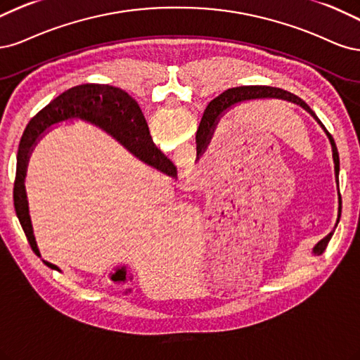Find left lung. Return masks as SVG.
<instances>
[{"label": "left lung", "instance_id": "1", "mask_svg": "<svg viewBox=\"0 0 360 360\" xmlns=\"http://www.w3.org/2000/svg\"><path fill=\"white\" fill-rule=\"evenodd\" d=\"M268 98H278V100H284V101H290V103H295L297 106L302 108L304 110H307L312 118L317 121V124L321 127L323 131L326 133L330 146H332V158H333V165H335V175L338 176V172H340V157H338V150H336V145L332 134L326 130V127L321 124V121L316 117V113L309 109L308 104L300 100L297 96L292 94V92H287L284 89L280 88H274V86H239V88H231L224 91L223 94H219L217 98H214L210 106L206 108L207 112V117L205 121V131L202 133V139H200V143H197V155L200 154V150H203L206 148V145L210 143V139L212 137L214 129H215V124L217 121L221 118V115L224 112H227L229 109L238 106L240 103H247V101H254V100H268ZM338 195H340V207H338V219H336V224L340 221V217H341V194L338 190ZM332 230L328 236H324L321 240H319L314 247H312V256H321L326 250L328 243L333 235Z\"/></svg>", "mask_w": 360, "mask_h": 360}]
</instances>
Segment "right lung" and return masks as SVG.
<instances>
[{
  "mask_svg": "<svg viewBox=\"0 0 360 360\" xmlns=\"http://www.w3.org/2000/svg\"><path fill=\"white\" fill-rule=\"evenodd\" d=\"M85 121L106 131L145 165L157 169L170 178H176V167L154 145L142 110L125 91L110 85L86 84L70 88L43 108L27 125L18 149L16 178L13 187L15 211L25 231L32 251L40 256L31 224L25 190L28 161L37 142L55 125L68 121ZM51 269H61L43 260Z\"/></svg>",
  "mask_w": 360,
  "mask_h": 360,
  "instance_id": "add662e5",
  "label": "right lung"
}]
</instances>
